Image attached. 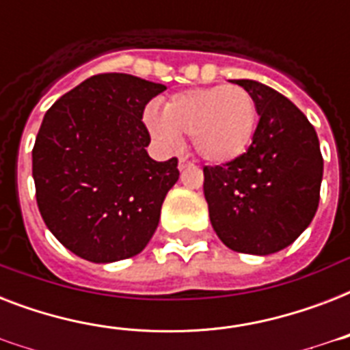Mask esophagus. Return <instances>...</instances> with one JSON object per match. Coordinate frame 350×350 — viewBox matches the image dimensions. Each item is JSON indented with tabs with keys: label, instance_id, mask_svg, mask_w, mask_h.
I'll return each mask as SVG.
<instances>
[{
	"label": "esophagus",
	"instance_id": "obj_1",
	"mask_svg": "<svg viewBox=\"0 0 350 350\" xmlns=\"http://www.w3.org/2000/svg\"><path fill=\"white\" fill-rule=\"evenodd\" d=\"M189 167H192L191 161H187V158H180V161H178V169L185 170L189 169Z\"/></svg>",
	"mask_w": 350,
	"mask_h": 350
}]
</instances>
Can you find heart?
<instances>
[{
  "label": "heart",
  "instance_id": "heart-1",
  "mask_svg": "<svg viewBox=\"0 0 350 350\" xmlns=\"http://www.w3.org/2000/svg\"><path fill=\"white\" fill-rule=\"evenodd\" d=\"M150 136L165 148L180 147L181 134L213 165L236 161L249 150L258 126L254 98L238 85H216L178 92L163 105L143 112Z\"/></svg>",
  "mask_w": 350,
  "mask_h": 350
}]
</instances>
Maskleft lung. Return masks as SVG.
I'll return each instance as SVG.
<instances>
[{
  "label": "left lung",
  "instance_id": "1",
  "mask_svg": "<svg viewBox=\"0 0 350 350\" xmlns=\"http://www.w3.org/2000/svg\"><path fill=\"white\" fill-rule=\"evenodd\" d=\"M234 83L254 98L260 121L241 158L203 169V192L213 229L230 250L269 256L314 218L323 158L314 126L293 101L254 79Z\"/></svg>",
  "mask_w": 350,
  "mask_h": 350
}]
</instances>
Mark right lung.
<instances>
[{"mask_svg": "<svg viewBox=\"0 0 350 350\" xmlns=\"http://www.w3.org/2000/svg\"><path fill=\"white\" fill-rule=\"evenodd\" d=\"M161 83L98 74L46 111L32 148L41 218L70 252L92 263L139 254L156 232L178 159L154 161L143 111Z\"/></svg>", "mask_w": 350, "mask_h": 350, "instance_id": "1", "label": "right lung"}]
</instances>
